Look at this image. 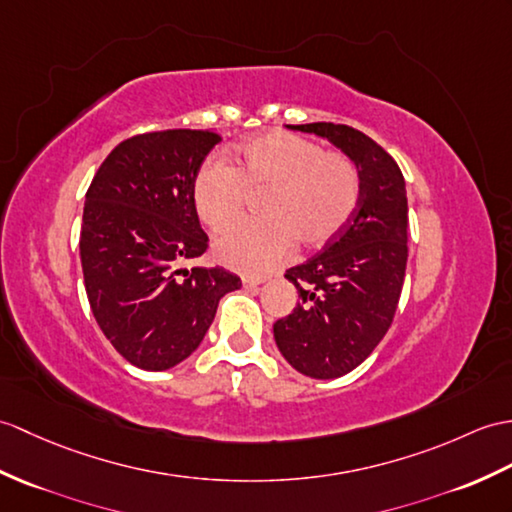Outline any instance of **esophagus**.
I'll list each match as a JSON object with an SVG mask.
<instances>
[{
    "label": "esophagus",
    "mask_w": 512,
    "mask_h": 512,
    "mask_svg": "<svg viewBox=\"0 0 512 512\" xmlns=\"http://www.w3.org/2000/svg\"><path fill=\"white\" fill-rule=\"evenodd\" d=\"M264 281H266L264 277H251V275H244L242 277V285H244V288H248V290L257 288V285H261Z\"/></svg>",
    "instance_id": "34e87169"
}]
</instances>
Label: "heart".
<instances>
[{
    "mask_svg": "<svg viewBox=\"0 0 512 512\" xmlns=\"http://www.w3.org/2000/svg\"><path fill=\"white\" fill-rule=\"evenodd\" d=\"M358 165L316 141L270 130L235 150V165L209 161L194 178L192 200L200 222L224 231L240 220L251 196H264L261 222H246L216 240V257L235 270L266 272L294 244L316 251L347 227L358 209Z\"/></svg>",
    "mask_w": 512,
    "mask_h": 512,
    "instance_id": "1",
    "label": "heart"
}]
</instances>
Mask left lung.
<instances>
[{
    "mask_svg": "<svg viewBox=\"0 0 512 512\" xmlns=\"http://www.w3.org/2000/svg\"><path fill=\"white\" fill-rule=\"evenodd\" d=\"M327 137L358 165V209L334 240L285 272L299 303L275 323L281 355L296 371L334 379L360 366L395 318L408 264V196L399 165L360 130L314 122L290 126Z\"/></svg>",
    "mask_w": 512,
    "mask_h": 512,
    "instance_id": "8db88e82",
    "label": "left lung"
}]
</instances>
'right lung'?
I'll use <instances>...</instances> for the list:
<instances>
[{
    "label": "right lung",
    "mask_w": 512,
    "mask_h": 512,
    "mask_svg": "<svg viewBox=\"0 0 512 512\" xmlns=\"http://www.w3.org/2000/svg\"><path fill=\"white\" fill-rule=\"evenodd\" d=\"M222 141L216 130H152L111 150L87 189L80 229L85 290L117 353L146 371L189 358L205 338L233 272L181 268L209 248L192 187Z\"/></svg>",
    "instance_id": "obj_1"
}]
</instances>
